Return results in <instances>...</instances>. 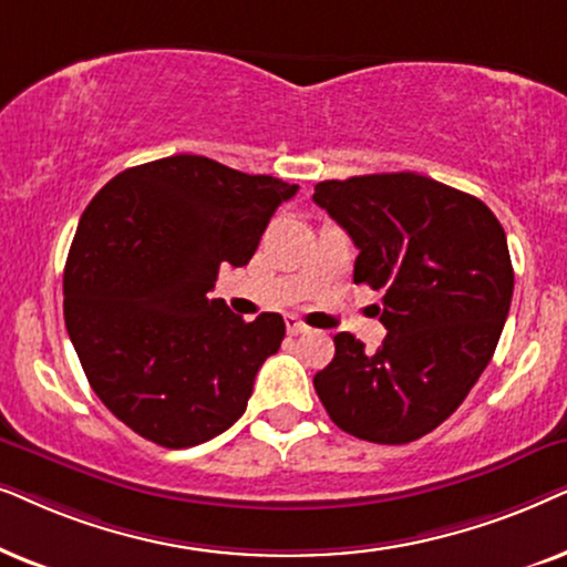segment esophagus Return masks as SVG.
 <instances>
[{
  "label": "esophagus",
  "instance_id": "obj_1",
  "mask_svg": "<svg viewBox=\"0 0 567 567\" xmlns=\"http://www.w3.org/2000/svg\"><path fill=\"white\" fill-rule=\"evenodd\" d=\"M285 327H288V334H306L308 327L300 319H296V316H285Z\"/></svg>",
  "mask_w": 567,
  "mask_h": 567
}]
</instances>
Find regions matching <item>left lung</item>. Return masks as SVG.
<instances>
[{
  "mask_svg": "<svg viewBox=\"0 0 567 567\" xmlns=\"http://www.w3.org/2000/svg\"><path fill=\"white\" fill-rule=\"evenodd\" d=\"M313 202L358 246L354 285L381 290L386 339L347 331L313 375L331 422L362 441H417L464 402L493 358L513 296L503 225L477 196L420 173L316 184Z\"/></svg>",
  "mask_w": 567,
  "mask_h": 567,
  "instance_id": "obj_1",
  "label": "left lung"
}]
</instances>
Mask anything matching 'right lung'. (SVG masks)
Segmentation results:
<instances>
[{
    "label": "right lung",
    "mask_w": 567,
    "mask_h": 567,
    "mask_svg": "<svg viewBox=\"0 0 567 567\" xmlns=\"http://www.w3.org/2000/svg\"><path fill=\"white\" fill-rule=\"evenodd\" d=\"M298 184L202 155L121 171L80 217L64 267V321L97 399L165 449L199 446L246 412L285 321H244L209 298L244 267Z\"/></svg>",
    "instance_id": "1"
}]
</instances>
